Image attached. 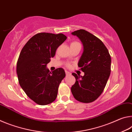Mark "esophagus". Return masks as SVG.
Returning a JSON list of instances; mask_svg holds the SVG:
<instances>
[{"mask_svg":"<svg viewBox=\"0 0 132 132\" xmlns=\"http://www.w3.org/2000/svg\"><path fill=\"white\" fill-rule=\"evenodd\" d=\"M65 73H66V75L67 76H69V75H71V73L69 72V71H67V70H65Z\"/></svg>","mask_w":132,"mask_h":132,"instance_id":"34e87169","label":"esophagus"}]
</instances>
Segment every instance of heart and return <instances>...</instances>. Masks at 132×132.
<instances>
[{
	"instance_id": "obj_1",
	"label": "heart",
	"mask_w": 132,
	"mask_h": 132,
	"mask_svg": "<svg viewBox=\"0 0 132 132\" xmlns=\"http://www.w3.org/2000/svg\"><path fill=\"white\" fill-rule=\"evenodd\" d=\"M80 45V44L79 43V42H77V41H73L72 42H71L70 44V46H75V45ZM66 66L68 67H70L71 66V64L70 63H68L66 64Z\"/></svg>"
}]
</instances>
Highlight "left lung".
Here are the masks:
<instances>
[{
	"instance_id": "8db88e82",
	"label": "left lung",
	"mask_w": 132,
	"mask_h": 132,
	"mask_svg": "<svg viewBox=\"0 0 132 132\" xmlns=\"http://www.w3.org/2000/svg\"><path fill=\"white\" fill-rule=\"evenodd\" d=\"M71 34L79 37L83 44L78 66L84 75L72 73L76 82L71 91L77 101L90 103L97 100L105 87L111 73V57L103 42L90 32L79 30Z\"/></svg>"
}]
</instances>
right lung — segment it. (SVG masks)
Wrapping results in <instances>:
<instances>
[{"label": "right lung", "mask_w": 132, "mask_h": 132, "mask_svg": "<svg viewBox=\"0 0 132 132\" xmlns=\"http://www.w3.org/2000/svg\"><path fill=\"white\" fill-rule=\"evenodd\" d=\"M66 38L63 34L38 33L28 40L20 53L17 63L19 84L27 95L37 104H50L57 97L65 72L58 68L51 73L46 64Z\"/></svg>", "instance_id": "obj_1"}]
</instances>
